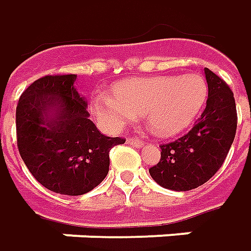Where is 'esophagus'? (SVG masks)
Listing matches in <instances>:
<instances>
[{"label":"esophagus","mask_w":251,"mask_h":251,"mask_svg":"<svg viewBox=\"0 0 251 251\" xmlns=\"http://www.w3.org/2000/svg\"><path fill=\"white\" fill-rule=\"evenodd\" d=\"M127 142H128V145L137 146V148H142V146H144V142H142V141H139V139H137V138H128V139H127Z\"/></svg>","instance_id":"obj_1"}]
</instances>
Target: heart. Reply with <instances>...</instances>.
<instances>
[{
	"mask_svg": "<svg viewBox=\"0 0 251 251\" xmlns=\"http://www.w3.org/2000/svg\"><path fill=\"white\" fill-rule=\"evenodd\" d=\"M208 87L198 73L131 78L98 94L91 110L107 131L119 132L144 116L156 137L170 138L192 127L207 102Z\"/></svg>",
	"mask_w": 251,
	"mask_h": 251,
	"instance_id": "b5f03b06",
	"label": "heart"
}]
</instances>
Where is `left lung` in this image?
Wrapping results in <instances>:
<instances>
[{"label":"left lung","mask_w":251,"mask_h":251,"mask_svg":"<svg viewBox=\"0 0 251 251\" xmlns=\"http://www.w3.org/2000/svg\"><path fill=\"white\" fill-rule=\"evenodd\" d=\"M208 87L206 109L192 129L160 146V161L149 169L157 184L185 192L207 182L223 166L236 134V105L231 88L204 67Z\"/></svg>","instance_id":"8db88e82"}]
</instances>
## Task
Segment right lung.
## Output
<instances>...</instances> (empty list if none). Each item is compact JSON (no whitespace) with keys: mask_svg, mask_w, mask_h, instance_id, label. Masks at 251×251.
<instances>
[{"mask_svg":"<svg viewBox=\"0 0 251 251\" xmlns=\"http://www.w3.org/2000/svg\"><path fill=\"white\" fill-rule=\"evenodd\" d=\"M75 75H45L22 94L16 107L18 148L28 171L52 192L78 196L109 173V151L126 142L100 134Z\"/></svg>","mask_w":251,"mask_h":251,"instance_id":"obj_1","label":"right lung"}]
</instances>
